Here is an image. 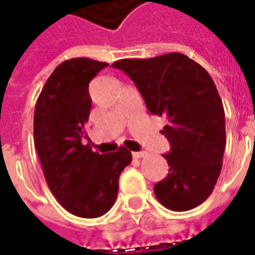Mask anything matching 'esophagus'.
<instances>
[{
  "instance_id": "esophagus-1",
  "label": "esophagus",
  "mask_w": 255,
  "mask_h": 255,
  "mask_svg": "<svg viewBox=\"0 0 255 255\" xmlns=\"http://www.w3.org/2000/svg\"><path fill=\"white\" fill-rule=\"evenodd\" d=\"M145 155H147V152H145V151H140V152H133V156H134V158H137V159H138V158H144Z\"/></svg>"
}]
</instances>
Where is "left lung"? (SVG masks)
Wrapping results in <instances>:
<instances>
[{
	"instance_id": "8db88e82",
	"label": "left lung",
	"mask_w": 255,
	"mask_h": 255,
	"mask_svg": "<svg viewBox=\"0 0 255 255\" xmlns=\"http://www.w3.org/2000/svg\"><path fill=\"white\" fill-rule=\"evenodd\" d=\"M122 70L141 93L148 111L165 117L162 134L170 142L169 173L153 185L156 199L173 211L203 203L223 167L225 113L217 88L203 67L182 53L122 59Z\"/></svg>"
}]
</instances>
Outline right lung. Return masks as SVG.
I'll use <instances>...</instances> for the list:
<instances>
[{
    "label": "right lung",
    "mask_w": 255,
    "mask_h": 255,
    "mask_svg": "<svg viewBox=\"0 0 255 255\" xmlns=\"http://www.w3.org/2000/svg\"><path fill=\"white\" fill-rule=\"evenodd\" d=\"M107 66L86 57L63 61L45 82L34 111V144L48 187L67 211L84 218L113 207L119 176L131 162L125 147L99 153L81 141L92 108L89 82Z\"/></svg>",
    "instance_id": "1"
}]
</instances>
